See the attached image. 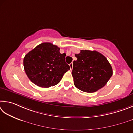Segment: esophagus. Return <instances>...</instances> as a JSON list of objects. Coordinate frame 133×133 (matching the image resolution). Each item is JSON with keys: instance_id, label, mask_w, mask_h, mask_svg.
Segmentation results:
<instances>
[{"instance_id": "esophagus-1", "label": "esophagus", "mask_w": 133, "mask_h": 133, "mask_svg": "<svg viewBox=\"0 0 133 133\" xmlns=\"http://www.w3.org/2000/svg\"><path fill=\"white\" fill-rule=\"evenodd\" d=\"M69 66H70V69H72V68H73V63L72 62H71L70 64H69Z\"/></svg>"}]
</instances>
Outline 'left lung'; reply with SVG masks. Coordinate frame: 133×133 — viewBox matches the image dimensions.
<instances>
[{
    "mask_svg": "<svg viewBox=\"0 0 133 133\" xmlns=\"http://www.w3.org/2000/svg\"><path fill=\"white\" fill-rule=\"evenodd\" d=\"M72 75L74 85L88 93L95 92L105 85L113 75L112 68L107 58L96 51L81 50L75 54Z\"/></svg>",
    "mask_w": 133,
    "mask_h": 133,
    "instance_id": "obj_1",
    "label": "left lung"
}]
</instances>
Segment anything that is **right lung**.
Here are the masks:
<instances>
[{
	"label": "right lung",
	"mask_w": 133,
	"mask_h": 133,
	"mask_svg": "<svg viewBox=\"0 0 133 133\" xmlns=\"http://www.w3.org/2000/svg\"><path fill=\"white\" fill-rule=\"evenodd\" d=\"M50 43H43L25 55L24 71L29 79L38 87L49 88L60 82L64 74L70 69L65 62V53Z\"/></svg>",
	"instance_id": "right-lung-1"
}]
</instances>
